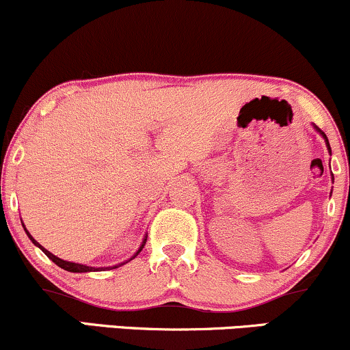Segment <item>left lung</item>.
Listing matches in <instances>:
<instances>
[{"mask_svg":"<svg viewBox=\"0 0 350 350\" xmlns=\"http://www.w3.org/2000/svg\"><path fill=\"white\" fill-rule=\"evenodd\" d=\"M316 127V126H314ZM316 131H318V133L319 134H321L323 135V137H324V141H326V146H327V150H329L331 152V146H329V141H327V137H326V134H324V133H321V131H319L318 129V127H316ZM332 180H334V176H332ZM332 193V191H331Z\"/></svg>","mask_w":350,"mask_h":350,"instance_id":"left-lung-1","label":"left lung"}]
</instances>
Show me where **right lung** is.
Masks as SVG:
<instances>
[{"label":"right lung","instance_id":"1","mask_svg":"<svg viewBox=\"0 0 350 350\" xmlns=\"http://www.w3.org/2000/svg\"><path fill=\"white\" fill-rule=\"evenodd\" d=\"M24 231H26V234H27V236H29V239H31V241H32V244H34V245H37V247H39L40 250H42V252L45 254V256H47L49 258H51V260L53 262V264H55V265H59V267H60V269L67 270V272H73V273H83V272H94V270H105V269H116V267H121V265H124V264H127V262H129V260H133V258H134L135 256H137V254H139V252H141V250L144 249V245H146V241H147V239H144V241H142L141 247H139V250H137V252H135V254H134V256L129 258V260L122 262V264H119V265H114V267H101V269H94V267H88V265H83V264H75V262H67V260H64V258H59V257H57V256H53V254H52V252H49V250H47V249H44V247H42V245H40V244H39V242H37V241L34 239V237H32V236H31V234H29V231H27V229H26V228H24Z\"/></svg>","mask_w":350,"mask_h":350}]
</instances>
